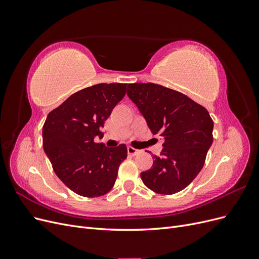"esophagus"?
I'll use <instances>...</instances> for the list:
<instances>
[{"label":"esophagus","mask_w":259,"mask_h":259,"mask_svg":"<svg viewBox=\"0 0 259 259\" xmlns=\"http://www.w3.org/2000/svg\"><path fill=\"white\" fill-rule=\"evenodd\" d=\"M127 153L132 156H134V155L139 153V150H138V149H135V148H133V147L130 146V147H127Z\"/></svg>","instance_id":"obj_1"}]
</instances>
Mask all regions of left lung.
I'll list each match as a JSON object with an SVG mask.
<instances>
[{"label": "left lung", "instance_id": "1", "mask_svg": "<svg viewBox=\"0 0 259 259\" xmlns=\"http://www.w3.org/2000/svg\"><path fill=\"white\" fill-rule=\"evenodd\" d=\"M127 96L145 116L149 128L163 139L160 156L140 177L149 189L174 194L200 173L213 144V120L206 109L185 94L154 83H132Z\"/></svg>", "mask_w": 259, "mask_h": 259}]
</instances>
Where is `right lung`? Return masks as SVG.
Masks as SVG:
<instances>
[{"label":"right lung","mask_w":259,"mask_h":259,"mask_svg":"<svg viewBox=\"0 0 259 259\" xmlns=\"http://www.w3.org/2000/svg\"><path fill=\"white\" fill-rule=\"evenodd\" d=\"M126 83H100L72 94L52 110L43 125V148L55 173L69 189L86 198L112 189L120 164L127 158L124 144L107 148L94 142L125 96Z\"/></svg>","instance_id":"right-lung-1"}]
</instances>
